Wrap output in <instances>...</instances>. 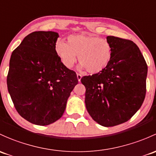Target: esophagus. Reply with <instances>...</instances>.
<instances>
[{
	"label": "esophagus",
	"instance_id": "esophagus-1",
	"mask_svg": "<svg viewBox=\"0 0 156 156\" xmlns=\"http://www.w3.org/2000/svg\"><path fill=\"white\" fill-rule=\"evenodd\" d=\"M81 78H82L81 75H80V74H77V78H78V81H79V82H81Z\"/></svg>",
	"mask_w": 156,
	"mask_h": 156
}]
</instances>
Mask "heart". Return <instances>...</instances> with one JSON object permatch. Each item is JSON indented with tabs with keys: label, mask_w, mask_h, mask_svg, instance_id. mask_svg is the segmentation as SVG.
<instances>
[{
	"label": "heart",
	"mask_w": 156,
	"mask_h": 156,
	"mask_svg": "<svg viewBox=\"0 0 156 156\" xmlns=\"http://www.w3.org/2000/svg\"><path fill=\"white\" fill-rule=\"evenodd\" d=\"M67 39H59L55 45L57 55L67 68L73 67L76 55L80 69H85L90 74L101 73L111 62L113 49L106 39L84 34L70 35Z\"/></svg>",
	"instance_id": "1"
}]
</instances>
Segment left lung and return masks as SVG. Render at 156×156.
Returning <instances> with one entry per match:
<instances>
[{
  "label": "left lung",
  "mask_w": 156,
  "mask_h": 156,
  "mask_svg": "<svg viewBox=\"0 0 156 156\" xmlns=\"http://www.w3.org/2000/svg\"><path fill=\"white\" fill-rule=\"evenodd\" d=\"M112 58L101 73L83 76L85 105L97 123L105 127L127 122L140 109L146 95L147 65L132 41L108 36Z\"/></svg>",
  "instance_id": "obj_1"
}]
</instances>
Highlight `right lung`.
Instances as JSON below:
<instances>
[{
    "label": "right lung",
    "mask_w": 156,
    "mask_h": 156,
    "mask_svg": "<svg viewBox=\"0 0 156 156\" xmlns=\"http://www.w3.org/2000/svg\"><path fill=\"white\" fill-rule=\"evenodd\" d=\"M59 34L35 31L24 37L9 60L7 88L16 111L33 124L60 119L78 83L76 73L62 63L55 51Z\"/></svg>",
    "instance_id": "1"
}]
</instances>
